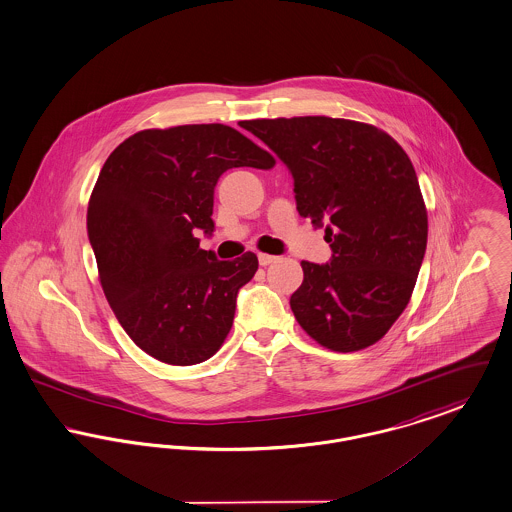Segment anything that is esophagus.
<instances>
[{
    "label": "esophagus",
    "instance_id": "34e87169",
    "mask_svg": "<svg viewBox=\"0 0 512 512\" xmlns=\"http://www.w3.org/2000/svg\"><path fill=\"white\" fill-rule=\"evenodd\" d=\"M276 261H278V257H274V255L259 253V265H261V267H269V265L276 263Z\"/></svg>",
    "mask_w": 512,
    "mask_h": 512
}]
</instances>
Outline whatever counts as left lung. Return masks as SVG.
Wrapping results in <instances>:
<instances>
[{
    "mask_svg": "<svg viewBox=\"0 0 512 512\" xmlns=\"http://www.w3.org/2000/svg\"><path fill=\"white\" fill-rule=\"evenodd\" d=\"M294 178L296 205L331 243L329 263L301 261L290 307L334 352L375 344L408 305L427 245L416 170L385 131L325 116L245 121Z\"/></svg>",
    "mask_w": 512,
    "mask_h": 512,
    "instance_id": "1",
    "label": "left lung"
}]
</instances>
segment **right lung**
I'll return each mask as SVG.
<instances>
[{"label":"right lung","mask_w":512,"mask_h":512,"mask_svg":"<svg viewBox=\"0 0 512 512\" xmlns=\"http://www.w3.org/2000/svg\"><path fill=\"white\" fill-rule=\"evenodd\" d=\"M274 158L222 123L145 129L104 162L87 230L100 284L123 331L156 360L195 365L218 352L236 300L259 267L255 253L218 261L212 236L218 178L271 168Z\"/></svg>","instance_id":"right-lung-1"}]
</instances>
